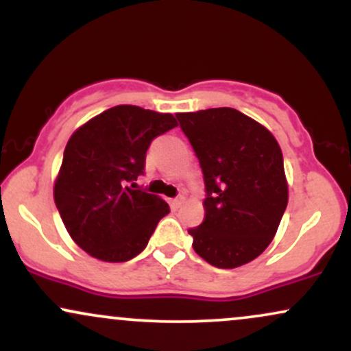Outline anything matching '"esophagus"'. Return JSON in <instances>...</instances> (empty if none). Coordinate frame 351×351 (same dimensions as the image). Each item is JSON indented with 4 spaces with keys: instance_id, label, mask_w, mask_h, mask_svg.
I'll list each match as a JSON object with an SVG mask.
<instances>
[{
    "instance_id": "obj_1",
    "label": "esophagus",
    "mask_w": 351,
    "mask_h": 351,
    "mask_svg": "<svg viewBox=\"0 0 351 351\" xmlns=\"http://www.w3.org/2000/svg\"><path fill=\"white\" fill-rule=\"evenodd\" d=\"M183 203H184V196H183V195L176 196L175 199H171V208H173V209H178Z\"/></svg>"
}]
</instances>
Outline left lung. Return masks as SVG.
<instances>
[{
	"instance_id": "left-lung-1",
	"label": "left lung",
	"mask_w": 351,
	"mask_h": 351,
	"mask_svg": "<svg viewBox=\"0 0 351 351\" xmlns=\"http://www.w3.org/2000/svg\"><path fill=\"white\" fill-rule=\"evenodd\" d=\"M176 119L198 156L206 189L204 221L188 229L193 249L219 269L251 263L271 244L287 208L279 143L236 108H208Z\"/></svg>"
}]
</instances>
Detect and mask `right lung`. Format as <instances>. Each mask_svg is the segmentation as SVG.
Listing matches in <instances>:
<instances>
[{
  "instance_id": "obj_1",
  "label": "right lung",
  "mask_w": 351,
  "mask_h": 351,
  "mask_svg": "<svg viewBox=\"0 0 351 351\" xmlns=\"http://www.w3.org/2000/svg\"><path fill=\"white\" fill-rule=\"evenodd\" d=\"M175 127L170 114L117 106L72 134L54 201L67 232L92 257L106 263L134 259L170 213L162 198L134 181L145 173L153 138Z\"/></svg>"
}]
</instances>
